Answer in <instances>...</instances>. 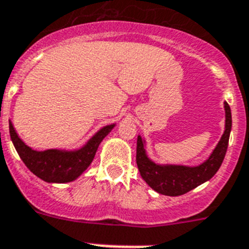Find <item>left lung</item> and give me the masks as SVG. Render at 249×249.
<instances>
[{
	"instance_id": "left-lung-1",
	"label": "left lung",
	"mask_w": 249,
	"mask_h": 249,
	"mask_svg": "<svg viewBox=\"0 0 249 249\" xmlns=\"http://www.w3.org/2000/svg\"><path fill=\"white\" fill-rule=\"evenodd\" d=\"M224 110H226L224 132L209 157L196 166L154 162L148 157L146 151V140L139 135L136 162L142 179L147 182L150 188L157 191L159 194L179 196L201 185L215 175L226 156L231 129V107L227 102H224Z\"/></svg>"
}]
</instances>
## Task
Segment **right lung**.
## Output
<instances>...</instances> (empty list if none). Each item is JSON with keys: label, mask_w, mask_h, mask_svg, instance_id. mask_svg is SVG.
Instances as JSON below:
<instances>
[{"label": "right lung", "mask_w": 249, "mask_h": 249, "mask_svg": "<svg viewBox=\"0 0 249 249\" xmlns=\"http://www.w3.org/2000/svg\"><path fill=\"white\" fill-rule=\"evenodd\" d=\"M116 126V123L102 127L99 131L76 150H60L50 148L45 151H36L27 146L18 137L14 124L10 121V136L15 148L20 155L21 160L27 169L46 182H70L78 179L92 163L98 150V146L108 133Z\"/></svg>", "instance_id": "1"}]
</instances>
